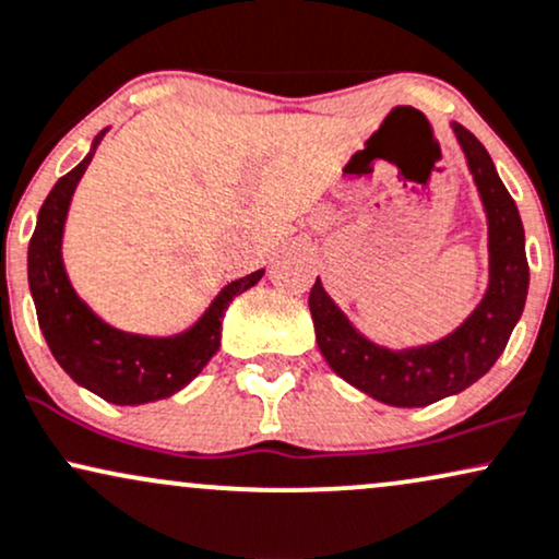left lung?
I'll use <instances>...</instances> for the list:
<instances>
[{"label":"left lung","instance_id":"obj_1","mask_svg":"<svg viewBox=\"0 0 559 559\" xmlns=\"http://www.w3.org/2000/svg\"><path fill=\"white\" fill-rule=\"evenodd\" d=\"M452 133L468 159L489 225V287L474 313L437 343L390 350L371 343L347 321L321 280L313 282L308 295L319 350L332 371L395 408H424L478 382L502 356L526 306V235L513 195L502 186L481 141L457 122H452Z\"/></svg>","mask_w":559,"mask_h":559}]
</instances>
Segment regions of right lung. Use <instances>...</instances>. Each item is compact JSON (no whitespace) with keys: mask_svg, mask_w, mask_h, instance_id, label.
I'll use <instances>...</instances> for the list:
<instances>
[{"mask_svg":"<svg viewBox=\"0 0 559 559\" xmlns=\"http://www.w3.org/2000/svg\"><path fill=\"white\" fill-rule=\"evenodd\" d=\"M107 130L94 138L88 156L59 177L38 212L28 246V285L38 326L57 364L72 382L107 403L143 405L173 397L199 377L222 343V317L227 306L264 277V269L229 282L193 326L173 337H143L115 330L102 321L72 290L62 264V233L70 199L88 169Z\"/></svg>","mask_w":559,"mask_h":559,"instance_id":"add662e5","label":"right lung"}]
</instances>
